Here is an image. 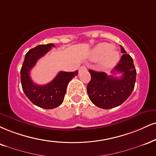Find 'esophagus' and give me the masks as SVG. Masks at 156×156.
<instances>
[{
    "label": "esophagus",
    "instance_id": "34e87169",
    "mask_svg": "<svg viewBox=\"0 0 156 156\" xmlns=\"http://www.w3.org/2000/svg\"><path fill=\"white\" fill-rule=\"evenodd\" d=\"M87 70V68L85 66H81L79 68V73L81 72V71H83V70Z\"/></svg>",
    "mask_w": 156,
    "mask_h": 156
}]
</instances>
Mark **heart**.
Wrapping results in <instances>:
<instances>
[{"mask_svg":"<svg viewBox=\"0 0 156 156\" xmlns=\"http://www.w3.org/2000/svg\"><path fill=\"white\" fill-rule=\"evenodd\" d=\"M90 59L92 61H101L103 67L109 68L113 67L120 59L119 54L113 48L111 44L102 43L93 48L90 54Z\"/></svg>","mask_w":156,"mask_h":156,"instance_id":"heart-1","label":"heart"}]
</instances>
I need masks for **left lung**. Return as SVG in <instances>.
<instances>
[{
	"mask_svg": "<svg viewBox=\"0 0 156 156\" xmlns=\"http://www.w3.org/2000/svg\"><path fill=\"white\" fill-rule=\"evenodd\" d=\"M123 55L112 73H119L120 78L108 76L104 72L89 70L91 80L88 83L87 93L90 100L102 109H110L121 105L129 98L134 89L136 71L132 57L121 46Z\"/></svg>",
	"mask_w": 156,
	"mask_h": 156,
	"instance_id": "obj_1",
	"label": "left lung"
}]
</instances>
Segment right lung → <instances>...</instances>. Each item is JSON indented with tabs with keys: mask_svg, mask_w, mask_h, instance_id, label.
Segmentation results:
<instances>
[{
	"mask_svg": "<svg viewBox=\"0 0 156 156\" xmlns=\"http://www.w3.org/2000/svg\"><path fill=\"white\" fill-rule=\"evenodd\" d=\"M54 46L53 44L39 45L30 50L26 54L20 71L22 87L25 95L33 104L44 109H53L59 106L63 102L67 84L73 78L78 76V70L76 72L61 71L53 80L46 85L34 83L30 76L31 69L37 60Z\"/></svg>",
	"mask_w": 156,
	"mask_h": 156,
	"instance_id": "1",
	"label": "right lung"
}]
</instances>
